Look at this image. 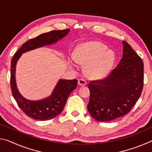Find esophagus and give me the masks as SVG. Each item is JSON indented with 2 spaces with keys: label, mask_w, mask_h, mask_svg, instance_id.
<instances>
[{
  "label": "esophagus",
  "mask_w": 152,
  "mask_h": 152,
  "mask_svg": "<svg viewBox=\"0 0 152 152\" xmlns=\"http://www.w3.org/2000/svg\"><path fill=\"white\" fill-rule=\"evenodd\" d=\"M78 84L79 86H84L87 84V82L86 81V80H84L83 78H80L78 79Z\"/></svg>",
  "instance_id": "34e87169"
}]
</instances>
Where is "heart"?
<instances>
[{
  "label": "heart",
  "mask_w": 152,
  "mask_h": 152,
  "mask_svg": "<svg viewBox=\"0 0 152 152\" xmlns=\"http://www.w3.org/2000/svg\"><path fill=\"white\" fill-rule=\"evenodd\" d=\"M74 59L78 64H86L85 72L88 76L100 78L109 72L114 61V55L102 43L90 42L77 48Z\"/></svg>",
  "instance_id": "b5f03b06"
}]
</instances>
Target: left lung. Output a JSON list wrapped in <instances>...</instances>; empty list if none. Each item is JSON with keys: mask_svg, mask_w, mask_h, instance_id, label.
Returning a JSON list of instances; mask_svg holds the SVG:
<instances>
[{"mask_svg": "<svg viewBox=\"0 0 152 152\" xmlns=\"http://www.w3.org/2000/svg\"><path fill=\"white\" fill-rule=\"evenodd\" d=\"M123 58L104 78L91 80L87 105L98 121H110L127 115L141 96L143 87V62L123 41Z\"/></svg>", "mask_w": 152, "mask_h": 152, "instance_id": "8db88e82", "label": "left lung"}]
</instances>
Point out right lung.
<instances>
[{
	"mask_svg": "<svg viewBox=\"0 0 152 152\" xmlns=\"http://www.w3.org/2000/svg\"><path fill=\"white\" fill-rule=\"evenodd\" d=\"M68 32V29L54 30L38 35L25 42L12 58L11 64L12 94L18 106L30 118L38 121H45L53 119L60 115L62 112L69 95L77 87L78 80L76 79L60 80L50 96L38 101H29L20 94L17 88L15 82V66L17 61L23 53L56 43L58 39L66 36Z\"/></svg>",
	"mask_w": 152,
	"mask_h": 152,
	"instance_id": "1",
	"label": "right lung"
}]
</instances>
